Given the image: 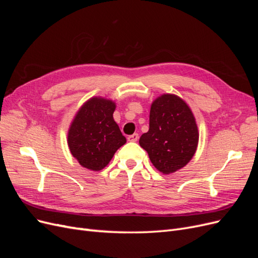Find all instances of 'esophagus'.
I'll return each instance as SVG.
<instances>
[{
	"mask_svg": "<svg viewBox=\"0 0 258 258\" xmlns=\"http://www.w3.org/2000/svg\"><path fill=\"white\" fill-rule=\"evenodd\" d=\"M138 139H139V135L138 134H134V135H131V136L128 137V141L129 142H137Z\"/></svg>",
	"mask_w": 258,
	"mask_h": 258,
	"instance_id": "esophagus-1",
	"label": "esophagus"
}]
</instances>
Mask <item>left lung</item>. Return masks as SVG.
<instances>
[{"mask_svg": "<svg viewBox=\"0 0 258 258\" xmlns=\"http://www.w3.org/2000/svg\"><path fill=\"white\" fill-rule=\"evenodd\" d=\"M198 140V127L190 107L179 97L165 93L152 103L150 129L139 143L154 167L170 174L191 160Z\"/></svg>", "mask_w": 258, "mask_h": 258, "instance_id": "1", "label": "left lung"}]
</instances>
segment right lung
Instances as JSON below:
<instances>
[{
	"mask_svg": "<svg viewBox=\"0 0 258 258\" xmlns=\"http://www.w3.org/2000/svg\"><path fill=\"white\" fill-rule=\"evenodd\" d=\"M112 100L93 97L81 106L68 132V145L84 168L100 171L127 142L113 118Z\"/></svg>",
	"mask_w": 258,
	"mask_h": 258,
	"instance_id": "obj_1",
	"label": "right lung"
}]
</instances>
